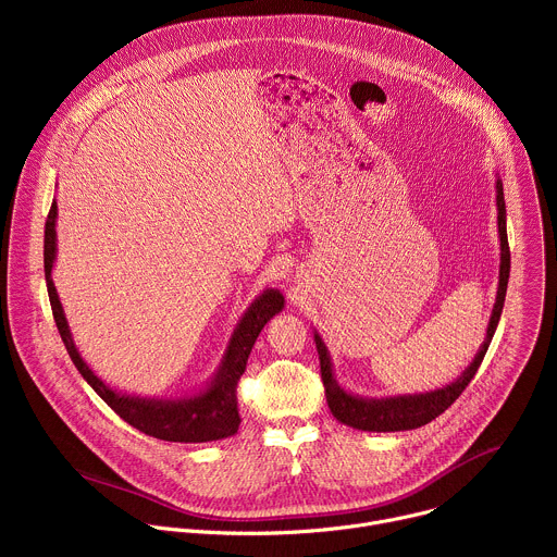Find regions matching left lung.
<instances>
[{
    "mask_svg": "<svg viewBox=\"0 0 557 557\" xmlns=\"http://www.w3.org/2000/svg\"><path fill=\"white\" fill-rule=\"evenodd\" d=\"M496 207H498V237H500V271H498V290H496V301L492 308V317L487 324V335L483 346L475 352L471 363L462 370V374L436 389L430 392H419V394H394V396H381V399H370V396L352 394L344 385H339L335 370H333V359L331 350L324 344L322 335L312 331L317 355H320V366H322V381L326 387V401L333 412V417L355 430L361 432H404V430H417L421 425H428L434 421L438 414H443L456 399L460 392L469 385L473 374L479 372L485 352L492 344V337L498 329L503 306H505V295H507V282H509V269H511V253H509V243H507V209H505V194H503V181L496 176Z\"/></svg>",
    "mask_w": 557,
    "mask_h": 557,
    "instance_id": "1",
    "label": "left lung"
}]
</instances>
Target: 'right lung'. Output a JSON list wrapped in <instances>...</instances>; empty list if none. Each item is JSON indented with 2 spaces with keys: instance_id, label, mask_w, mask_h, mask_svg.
<instances>
[{
  "instance_id": "right-lung-1",
  "label": "right lung",
  "mask_w": 557,
  "mask_h": 557,
  "mask_svg": "<svg viewBox=\"0 0 557 557\" xmlns=\"http://www.w3.org/2000/svg\"><path fill=\"white\" fill-rule=\"evenodd\" d=\"M57 262V200H52L48 220H46V237H44V269H46V286L52 306L54 322L59 335L65 344V350L82 372V376L90 383V387L101 399L132 428L138 432L170 441V443H209L222 441L237 432L240 414H237V396L235 387L243 372L247 370V361L251 348L267 326L269 320L284 308V295L277 288H264L251 306L240 317V322L233 329V335L226 344L222 361L213 376L196 392L176 396V399H163V396H140L127 394L112 385H108L97 372L86 363L78 352L74 337L70 333L63 306L59 301L52 269Z\"/></svg>"
}]
</instances>
